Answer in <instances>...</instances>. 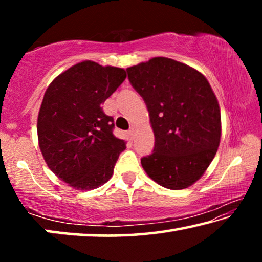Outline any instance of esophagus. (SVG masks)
Instances as JSON below:
<instances>
[{
    "mask_svg": "<svg viewBox=\"0 0 262 262\" xmlns=\"http://www.w3.org/2000/svg\"><path fill=\"white\" fill-rule=\"evenodd\" d=\"M128 134H129V136L132 137V139H134V134H135V128L132 127L129 130H128Z\"/></svg>",
    "mask_w": 262,
    "mask_h": 262,
    "instance_id": "1",
    "label": "esophagus"
}]
</instances>
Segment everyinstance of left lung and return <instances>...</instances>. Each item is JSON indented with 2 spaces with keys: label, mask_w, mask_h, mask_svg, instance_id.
<instances>
[{
  "label": "left lung",
  "mask_w": 262,
  "mask_h": 262,
  "mask_svg": "<svg viewBox=\"0 0 262 262\" xmlns=\"http://www.w3.org/2000/svg\"><path fill=\"white\" fill-rule=\"evenodd\" d=\"M128 79L147 105L155 135L144 171L168 189L201 178L221 140V111L209 82L198 70L167 57L127 68Z\"/></svg>",
  "instance_id": "1"
}]
</instances>
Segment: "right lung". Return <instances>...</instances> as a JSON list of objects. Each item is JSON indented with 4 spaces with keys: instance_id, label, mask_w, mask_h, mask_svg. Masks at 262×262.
Here are the masks:
<instances>
[{
    "instance_id": "add662e5",
    "label": "right lung",
    "mask_w": 262,
    "mask_h": 262,
    "mask_svg": "<svg viewBox=\"0 0 262 262\" xmlns=\"http://www.w3.org/2000/svg\"><path fill=\"white\" fill-rule=\"evenodd\" d=\"M125 78V69L83 61L60 74L43 95L39 147L53 173L74 188L104 185L126 149V142L113 135V118L101 107Z\"/></svg>"
}]
</instances>
